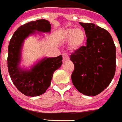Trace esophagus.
Returning <instances> with one entry per match:
<instances>
[{"mask_svg": "<svg viewBox=\"0 0 122 122\" xmlns=\"http://www.w3.org/2000/svg\"><path fill=\"white\" fill-rule=\"evenodd\" d=\"M62 57H63V60H64V61H66V60H67L69 59V56L67 55V54H66V53L62 54Z\"/></svg>", "mask_w": 122, "mask_h": 122, "instance_id": "esophagus-1", "label": "esophagus"}]
</instances>
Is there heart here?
Instances as JSON below:
<instances>
[{
  "mask_svg": "<svg viewBox=\"0 0 122 122\" xmlns=\"http://www.w3.org/2000/svg\"><path fill=\"white\" fill-rule=\"evenodd\" d=\"M86 38V32L82 29L68 28L63 33V39L66 41L69 40V45L71 49H78L82 46Z\"/></svg>",
  "mask_w": 122,
  "mask_h": 122,
  "instance_id": "heart-1",
  "label": "heart"
}]
</instances>
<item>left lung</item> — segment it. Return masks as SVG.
Segmentation results:
<instances>
[{
	"instance_id": "8db88e82",
	"label": "left lung",
	"mask_w": 122,
	"mask_h": 122,
	"mask_svg": "<svg viewBox=\"0 0 122 122\" xmlns=\"http://www.w3.org/2000/svg\"><path fill=\"white\" fill-rule=\"evenodd\" d=\"M86 32L87 42L75 51L70 60L75 65L71 75L80 92L96 96L110 84L116 71V47L109 32L92 23L79 22Z\"/></svg>"
}]
</instances>
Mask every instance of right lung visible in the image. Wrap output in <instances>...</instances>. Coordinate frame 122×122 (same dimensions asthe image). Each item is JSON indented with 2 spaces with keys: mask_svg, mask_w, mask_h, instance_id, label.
Wrapping results in <instances>:
<instances>
[{
  "mask_svg": "<svg viewBox=\"0 0 122 122\" xmlns=\"http://www.w3.org/2000/svg\"><path fill=\"white\" fill-rule=\"evenodd\" d=\"M50 22L41 19L21 25L15 32L8 46V67L10 77L17 89L25 96L44 94L51 84L53 75L62 64V56L44 57L30 69L21 67L22 51L24 40L31 35L51 32Z\"/></svg>",
  "mask_w": 122,
  "mask_h": 122,
  "instance_id": "right-lung-1",
  "label": "right lung"
}]
</instances>
